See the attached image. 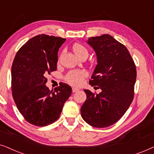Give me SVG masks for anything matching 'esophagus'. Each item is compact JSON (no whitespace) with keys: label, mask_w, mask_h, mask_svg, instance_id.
I'll return each instance as SVG.
<instances>
[{"label":"esophagus","mask_w":154,"mask_h":154,"mask_svg":"<svg viewBox=\"0 0 154 154\" xmlns=\"http://www.w3.org/2000/svg\"><path fill=\"white\" fill-rule=\"evenodd\" d=\"M79 90V88H72V92H78Z\"/></svg>","instance_id":"1"}]
</instances>
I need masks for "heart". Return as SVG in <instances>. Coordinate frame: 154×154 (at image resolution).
Returning a JSON list of instances; mask_svg holds the SVG:
<instances>
[{"label":"heart","instance_id":"obj_1","mask_svg":"<svg viewBox=\"0 0 154 154\" xmlns=\"http://www.w3.org/2000/svg\"><path fill=\"white\" fill-rule=\"evenodd\" d=\"M73 50L80 59L88 56V50L85 46L81 44H75L73 46ZM88 75L87 71L85 70H72L69 71L65 76V80L69 84L73 85H79L82 83L84 78Z\"/></svg>","mask_w":154,"mask_h":154}]
</instances>
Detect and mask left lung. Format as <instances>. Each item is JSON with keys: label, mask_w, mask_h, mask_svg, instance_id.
I'll list each match as a JSON object with an SVG mask.
<instances>
[{"label": "left lung", "mask_w": 154, "mask_h": 154, "mask_svg": "<svg viewBox=\"0 0 154 154\" xmlns=\"http://www.w3.org/2000/svg\"><path fill=\"white\" fill-rule=\"evenodd\" d=\"M88 43L97 60L89 83L102 91L84 90L81 116L92 127L106 128L121 119L133 100L136 66L127 48L110 35L89 38Z\"/></svg>", "instance_id": "8db88e82"}]
</instances>
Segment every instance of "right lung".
Returning <instances> with one entry per match:
<instances>
[{
    "label": "right lung",
    "instance_id": "right-lung-1",
    "mask_svg": "<svg viewBox=\"0 0 154 154\" xmlns=\"http://www.w3.org/2000/svg\"><path fill=\"white\" fill-rule=\"evenodd\" d=\"M66 39L41 34L17 52L12 65V94L19 111L29 123L50 125L60 117L72 89L66 83L50 90L46 75L57 70L58 50Z\"/></svg>",
    "mask_w": 154,
    "mask_h": 154
}]
</instances>
